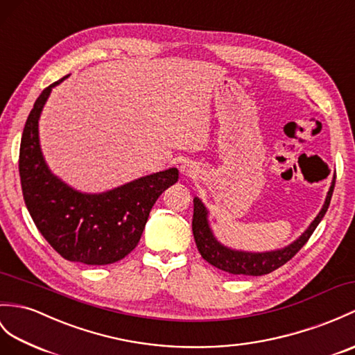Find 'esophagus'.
Returning a JSON list of instances; mask_svg holds the SVG:
<instances>
[{
	"label": "esophagus",
	"instance_id": "obj_1",
	"mask_svg": "<svg viewBox=\"0 0 355 355\" xmlns=\"http://www.w3.org/2000/svg\"><path fill=\"white\" fill-rule=\"evenodd\" d=\"M180 171H181V174H183V175H187V177H195V175L198 174V168L195 166V164H193L192 162H184V163H181Z\"/></svg>",
	"mask_w": 355,
	"mask_h": 355
}]
</instances>
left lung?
<instances>
[{
    "mask_svg": "<svg viewBox=\"0 0 355 355\" xmlns=\"http://www.w3.org/2000/svg\"><path fill=\"white\" fill-rule=\"evenodd\" d=\"M334 184H336V172L333 175L331 186H329L328 193L325 196L322 209H320L316 218L311 220V224L307 227L306 232L296 239V241L284 246V248L263 251V252L234 250V248H230V246L224 243H220L216 239V236L213 234V230L209 222L207 207L202 204L200 198L195 196L192 232H193L196 248L205 261H209L211 266H215L220 270L228 272V274L252 275V277L266 275L269 272L278 269L279 266H283L284 263L289 261L293 255L307 243L310 236L319 225V222L325 216L329 201H331V196H333Z\"/></svg>",
    "mask_w": 355,
    "mask_h": 355,
    "instance_id": "obj_1",
    "label": "left lung"
}]
</instances>
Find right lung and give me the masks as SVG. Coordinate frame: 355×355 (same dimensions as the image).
<instances>
[{
	"label": "right lung",
	"mask_w": 355,
	"mask_h": 355,
	"mask_svg": "<svg viewBox=\"0 0 355 355\" xmlns=\"http://www.w3.org/2000/svg\"><path fill=\"white\" fill-rule=\"evenodd\" d=\"M42 90L21 139L19 175L24 201L45 241L63 259L83 265H110L136 248L154 202L178 181L169 168L100 193L73 189L48 168L39 140V119L53 87Z\"/></svg>",
	"instance_id": "right-lung-1"
}]
</instances>
